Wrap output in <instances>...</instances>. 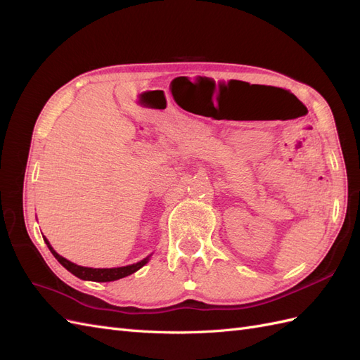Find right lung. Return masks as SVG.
<instances>
[{"label": "right lung", "mask_w": 360, "mask_h": 360, "mask_svg": "<svg viewBox=\"0 0 360 360\" xmlns=\"http://www.w3.org/2000/svg\"><path fill=\"white\" fill-rule=\"evenodd\" d=\"M43 240H45V243L48 245L49 250L52 252V255L56 257L58 259V263L66 267L70 274H73L75 276H78L79 279H84V281H94V282H111V281H117V279H122L124 276H129L135 274L136 270H139L143 266H146L148 263L150 257L141 259L139 263L136 264H130V266H124V267H112V269H93V267H82V266H78L72 263V261L66 259L64 257L58 255L56 250H53V248L51 246V243L48 242L46 237H43Z\"/></svg>", "instance_id": "obj_1"}]
</instances>
